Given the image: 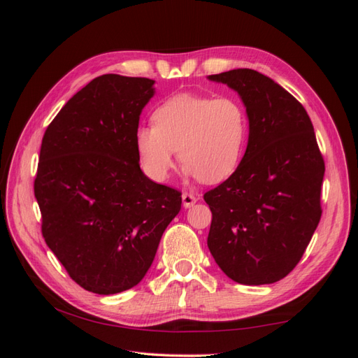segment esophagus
<instances>
[{
    "mask_svg": "<svg viewBox=\"0 0 358 358\" xmlns=\"http://www.w3.org/2000/svg\"><path fill=\"white\" fill-rule=\"evenodd\" d=\"M197 197L194 196V194H191V192H183L182 194V203H183V208H192L194 204L197 203Z\"/></svg>",
    "mask_w": 358,
    "mask_h": 358,
    "instance_id": "obj_1",
    "label": "esophagus"
}]
</instances>
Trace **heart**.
<instances>
[{
  "label": "heart",
  "mask_w": 358,
  "mask_h": 358,
  "mask_svg": "<svg viewBox=\"0 0 358 358\" xmlns=\"http://www.w3.org/2000/svg\"><path fill=\"white\" fill-rule=\"evenodd\" d=\"M152 121L136 133L137 154L150 179H167L176 149L188 175L204 183L225 180L241 164L248 115L234 96L179 94L158 106Z\"/></svg>",
  "instance_id": "obj_1"
}]
</instances>
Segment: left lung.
I'll return each instance as SVG.
<instances>
[{"label": "left lung", "instance_id": "8db88e82", "mask_svg": "<svg viewBox=\"0 0 358 358\" xmlns=\"http://www.w3.org/2000/svg\"><path fill=\"white\" fill-rule=\"evenodd\" d=\"M237 91L249 138L233 175L203 196L212 212L209 251L230 279L273 284L297 266L321 220L326 167L305 107L251 69L209 76Z\"/></svg>", "mask_w": 358, "mask_h": 358}]
</instances>
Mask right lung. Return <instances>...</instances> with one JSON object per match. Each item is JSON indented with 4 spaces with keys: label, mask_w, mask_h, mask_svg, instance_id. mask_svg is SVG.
I'll list each match as a JSON object with an SVG mask.
<instances>
[{
    "label": "right lung",
    "mask_w": 358,
    "mask_h": 358,
    "mask_svg": "<svg viewBox=\"0 0 358 358\" xmlns=\"http://www.w3.org/2000/svg\"><path fill=\"white\" fill-rule=\"evenodd\" d=\"M154 80L103 74L62 107L41 140L34 194L41 234L82 288L116 294L152 264L182 192L140 170L136 133Z\"/></svg>",
    "instance_id": "add662e5"
}]
</instances>
